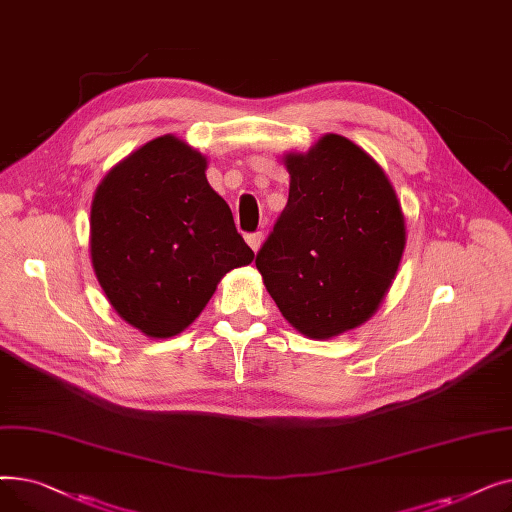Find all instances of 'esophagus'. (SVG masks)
<instances>
[{"label":"esophagus","mask_w":512,"mask_h":512,"mask_svg":"<svg viewBox=\"0 0 512 512\" xmlns=\"http://www.w3.org/2000/svg\"><path fill=\"white\" fill-rule=\"evenodd\" d=\"M245 240H247V245L257 253L259 247H261V242H263V234L261 232H253V234H247Z\"/></svg>","instance_id":"34e87169"}]
</instances>
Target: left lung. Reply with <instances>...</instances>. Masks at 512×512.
I'll return each instance as SVG.
<instances>
[{
    "mask_svg": "<svg viewBox=\"0 0 512 512\" xmlns=\"http://www.w3.org/2000/svg\"><path fill=\"white\" fill-rule=\"evenodd\" d=\"M288 203L255 265L278 309L309 338L367 321L407 245L400 201L378 161L340 134L286 153Z\"/></svg>",
    "mask_w": 512,
    "mask_h": 512,
    "instance_id": "left-lung-1",
    "label": "left lung"
}]
</instances>
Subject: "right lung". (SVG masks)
<instances>
[{"instance_id":"obj_1","label":"right lung","mask_w":512,"mask_h":512,"mask_svg":"<svg viewBox=\"0 0 512 512\" xmlns=\"http://www.w3.org/2000/svg\"><path fill=\"white\" fill-rule=\"evenodd\" d=\"M205 170V155L166 134L122 159L95 191V276L116 313L149 338L191 326L218 282L255 259Z\"/></svg>"}]
</instances>
